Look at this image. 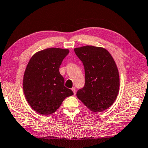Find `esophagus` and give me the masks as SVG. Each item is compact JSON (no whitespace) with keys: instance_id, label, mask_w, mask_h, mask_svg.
Masks as SVG:
<instances>
[{"instance_id":"esophagus-1","label":"esophagus","mask_w":148,"mask_h":148,"mask_svg":"<svg viewBox=\"0 0 148 148\" xmlns=\"http://www.w3.org/2000/svg\"><path fill=\"white\" fill-rule=\"evenodd\" d=\"M71 90H72V91H73V94H74V95H75V94H76V89H75V87H73V88H71Z\"/></svg>"}]
</instances>
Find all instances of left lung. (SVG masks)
Wrapping results in <instances>:
<instances>
[{
    "instance_id": "left-lung-1",
    "label": "left lung",
    "mask_w": 148,
    "mask_h": 148,
    "mask_svg": "<svg viewBox=\"0 0 148 148\" xmlns=\"http://www.w3.org/2000/svg\"><path fill=\"white\" fill-rule=\"evenodd\" d=\"M75 53L83 64L84 86L77 96L87 108L100 112L112 105L119 92L120 78L116 64L105 49L86 45L75 48Z\"/></svg>"
}]
</instances>
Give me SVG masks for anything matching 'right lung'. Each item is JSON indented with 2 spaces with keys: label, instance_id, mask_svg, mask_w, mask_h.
<instances>
[{
  "label": "right lung",
  "instance_id": "obj_1",
  "mask_svg": "<svg viewBox=\"0 0 148 148\" xmlns=\"http://www.w3.org/2000/svg\"><path fill=\"white\" fill-rule=\"evenodd\" d=\"M68 49L49 48L34 55L27 66L23 77V91L34 110L43 115L54 113L67 97L73 95L64 86L59 71Z\"/></svg>",
  "mask_w": 148,
  "mask_h": 148
}]
</instances>
